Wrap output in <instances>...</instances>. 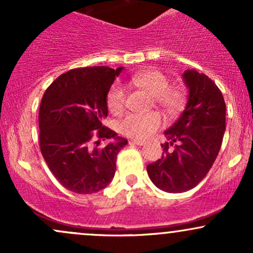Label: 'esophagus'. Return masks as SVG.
Returning <instances> with one entry per match:
<instances>
[{"label":"esophagus","mask_w":253,"mask_h":253,"mask_svg":"<svg viewBox=\"0 0 253 253\" xmlns=\"http://www.w3.org/2000/svg\"><path fill=\"white\" fill-rule=\"evenodd\" d=\"M129 144L139 145V146H141V145L145 144V140H140V139H133V140H129Z\"/></svg>","instance_id":"esophagus-1"}]
</instances>
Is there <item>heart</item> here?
I'll list each match as a JSON object with an SVG mask.
<instances>
[{
	"instance_id": "heart-1",
	"label": "heart",
	"mask_w": 253,
	"mask_h": 253,
	"mask_svg": "<svg viewBox=\"0 0 253 253\" xmlns=\"http://www.w3.org/2000/svg\"><path fill=\"white\" fill-rule=\"evenodd\" d=\"M129 84L144 89L152 95L153 101L169 114L178 113L185 104V92L179 86H169V78L158 70H141L129 77ZM125 90L114 84L107 94V106L113 114H120L125 108ZM162 125V117L157 112L129 114L119 124L123 134L144 139L155 133Z\"/></svg>"
}]
</instances>
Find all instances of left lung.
Here are the masks:
<instances>
[{
    "instance_id": "obj_1",
    "label": "left lung",
    "mask_w": 253,
    "mask_h": 253,
    "mask_svg": "<svg viewBox=\"0 0 253 253\" xmlns=\"http://www.w3.org/2000/svg\"><path fill=\"white\" fill-rule=\"evenodd\" d=\"M183 81L189 89L185 109L169 129L163 155L146 167L153 184L167 193L193 189L215 162L226 129V104L216 84L196 70Z\"/></svg>"
}]
</instances>
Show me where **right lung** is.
Returning <instances> with one entry per match:
<instances>
[{"instance_id": "obj_1", "label": "right lung", "mask_w": 253, "mask_h": 253, "mask_svg": "<svg viewBox=\"0 0 253 253\" xmlns=\"http://www.w3.org/2000/svg\"><path fill=\"white\" fill-rule=\"evenodd\" d=\"M124 68L74 69L46 89L39 108L40 151L57 181L76 194H94L113 179L126 139L103 126L107 94ZM95 138L115 140L104 148Z\"/></svg>"}]
</instances>
